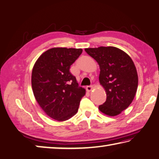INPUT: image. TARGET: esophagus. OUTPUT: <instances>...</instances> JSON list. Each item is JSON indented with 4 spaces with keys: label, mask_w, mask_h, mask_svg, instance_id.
<instances>
[{
    "label": "esophagus",
    "mask_w": 159,
    "mask_h": 159,
    "mask_svg": "<svg viewBox=\"0 0 159 159\" xmlns=\"http://www.w3.org/2000/svg\"><path fill=\"white\" fill-rule=\"evenodd\" d=\"M92 89H93V86L92 85H88L86 87V89H87L88 92H90L92 90Z\"/></svg>",
    "instance_id": "esophagus-1"
}]
</instances>
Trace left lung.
<instances>
[{"label": "left lung", "instance_id": "left-lung-1", "mask_svg": "<svg viewBox=\"0 0 159 159\" xmlns=\"http://www.w3.org/2000/svg\"><path fill=\"white\" fill-rule=\"evenodd\" d=\"M85 52L99 65V83L104 88L106 101L99 106L108 116H116L127 108L136 93V68L127 53L114 47L85 48Z\"/></svg>", "mask_w": 159, "mask_h": 159}]
</instances>
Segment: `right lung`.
Masks as SVG:
<instances>
[{"mask_svg": "<svg viewBox=\"0 0 159 159\" xmlns=\"http://www.w3.org/2000/svg\"><path fill=\"white\" fill-rule=\"evenodd\" d=\"M81 48H52L45 51L33 66L31 83L34 98L48 117L59 122L73 117L79 110L85 89L79 87L70 66Z\"/></svg>", "mask_w": 159, "mask_h": 159, "instance_id": "obj_1", "label": "right lung"}]
</instances>
